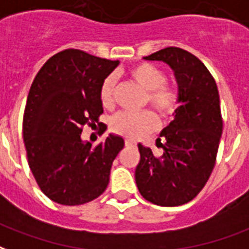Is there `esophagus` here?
<instances>
[{"label":"esophagus","instance_id":"obj_1","mask_svg":"<svg viewBox=\"0 0 249 249\" xmlns=\"http://www.w3.org/2000/svg\"><path fill=\"white\" fill-rule=\"evenodd\" d=\"M125 146H136V142L133 140H125Z\"/></svg>","mask_w":249,"mask_h":249}]
</instances>
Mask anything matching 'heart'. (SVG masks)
<instances>
[{"label":"heart","mask_w":249,"mask_h":249,"mask_svg":"<svg viewBox=\"0 0 249 249\" xmlns=\"http://www.w3.org/2000/svg\"><path fill=\"white\" fill-rule=\"evenodd\" d=\"M130 78L146 92L145 101L162 117H170L178 107V96L174 89L165 86L166 75L162 70L150 63H140L128 72ZM115 76H107L100 87V100L104 108L115 104ZM158 120L150 110L142 112H120L110 121V128L116 133L128 139H139L157 128Z\"/></svg>","instance_id":"obj_1"}]
</instances>
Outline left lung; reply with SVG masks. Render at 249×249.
<instances>
[{
	"mask_svg": "<svg viewBox=\"0 0 249 249\" xmlns=\"http://www.w3.org/2000/svg\"><path fill=\"white\" fill-rule=\"evenodd\" d=\"M173 70L178 104L173 121L161 132V156L139 143L134 178L140 194L158 206H181L194 199L215 166L223 121L216 83L199 59L186 50L166 47L145 56Z\"/></svg>",
	"mask_w": 249,
	"mask_h": 249,
	"instance_id": "1",
	"label": "left lung"
}]
</instances>
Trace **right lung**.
<instances>
[{"label":"right lung","instance_id":"right-lung-1","mask_svg":"<svg viewBox=\"0 0 249 249\" xmlns=\"http://www.w3.org/2000/svg\"><path fill=\"white\" fill-rule=\"evenodd\" d=\"M119 63L68 49L51 56L31 84L23 115L29 166L40 190L56 203H87L108 186L124 139L109 133L92 146L80 134L84 125L99 121L101 84Z\"/></svg>","mask_w":249,"mask_h":249}]
</instances>
